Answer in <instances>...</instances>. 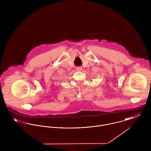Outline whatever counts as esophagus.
<instances>
[{
    "label": "esophagus",
    "mask_w": 151,
    "mask_h": 151,
    "mask_svg": "<svg viewBox=\"0 0 151 151\" xmlns=\"http://www.w3.org/2000/svg\"><path fill=\"white\" fill-rule=\"evenodd\" d=\"M76 69L78 70V71H81L82 70V67H78L76 68Z\"/></svg>",
    "instance_id": "obj_1"
}]
</instances>
